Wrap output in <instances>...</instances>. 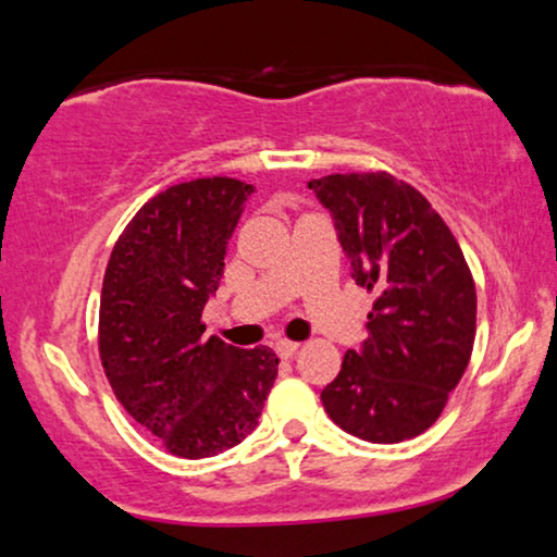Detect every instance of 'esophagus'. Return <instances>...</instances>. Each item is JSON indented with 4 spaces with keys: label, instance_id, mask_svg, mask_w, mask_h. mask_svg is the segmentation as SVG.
<instances>
[{
    "label": "esophagus",
    "instance_id": "34e87169",
    "mask_svg": "<svg viewBox=\"0 0 557 557\" xmlns=\"http://www.w3.org/2000/svg\"><path fill=\"white\" fill-rule=\"evenodd\" d=\"M297 348H300V343L287 341V338H280V341L275 343V350H277L280 358H293V356L297 354Z\"/></svg>",
    "mask_w": 557,
    "mask_h": 557
}]
</instances>
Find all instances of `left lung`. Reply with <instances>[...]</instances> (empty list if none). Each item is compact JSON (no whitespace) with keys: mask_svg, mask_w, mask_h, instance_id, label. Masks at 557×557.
Here are the masks:
<instances>
[{"mask_svg":"<svg viewBox=\"0 0 557 557\" xmlns=\"http://www.w3.org/2000/svg\"><path fill=\"white\" fill-rule=\"evenodd\" d=\"M308 186L331 209L356 285L375 293L368 338L320 394L343 432L396 444L442 417L472 358L476 289L454 234L411 184L386 171Z\"/></svg>","mask_w":557,"mask_h":557,"instance_id":"left-lung-1","label":"left lung"}]
</instances>
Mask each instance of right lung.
Segmentation results:
<instances>
[{"label": "right lung", "mask_w": 557, "mask_h": 557, "mask_svg": "<svg viewBox=\"0 0 557 557\" xmlns=\"http://www.w3.org/2000/svg\"><path fill=\"white\" fill-rule=\"evenodd\" d=\"M239 178H194L156 194L115 242L100 293L98 350L123 409L171 454L203 459L260 424L280 358L239 350L201 323L249 194Z\"/></svg>", "instance_id": "obj_1"}]
</instances>
